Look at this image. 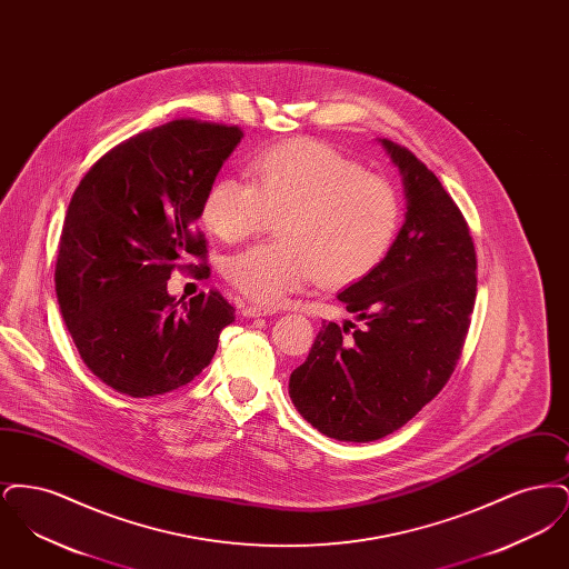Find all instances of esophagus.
Segmentation results:
<instances>
[{"label":"esophagus","instance_id":"34e87169","mask_svg":"<svg viewBox=\"0 0 569 569\" xmlns=\"http://www.w3.org/2000/svg\"><path fill=\"white\" fill-rule=\"evenodd\" d=\"M241 313H243L244 318H267V316H272L274 313V309L271 307H262V305H241Z\"/></svg>","mask_w":569,"mask_h":569}]
</instances>
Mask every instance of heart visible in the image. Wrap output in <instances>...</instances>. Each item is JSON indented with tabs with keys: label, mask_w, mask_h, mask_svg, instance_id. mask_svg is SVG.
I'll return each mask as SVG.
<instances>
[{
	"label": "heart",
	"mask_w": 569,
	"mask_h": 569,
	"mask_svg": "<svg viewBox=\"0 0 569 569\" xmlns=\"http://www.w3.org/2000/svg\"><path fill=\"white\" fill-rule=\"evenodd\" d=\"M251 181L221 177L202 198L200 217L223 243H243L281 219V243L258 244L223 262L228 283L260 305H279L313 277L339 288L367 277L399 230L395 186L313 140L262 151Z\"/></svg>",
	"instance_id": "heart-1"
}]
</instances>
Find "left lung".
<instances>
[{"mask_svg": "<svg viewBox=\"0 0 569 569\" xmlns=\"http://www.w3.org/2000/svg\"><path fill=\"white\" fill-rule=\"evenodd\" d=\"M378 142L401 172L406 221L378 269L337 297L360 328L322 326L290 376L298 413L353 443L395 433L439 395L457 367L478 286L476 249L455 200L413 153Z\"/></svg>", "mask_w": 569, "mask_h": 569, "instance_id": "obj_1", "label": "left lung"}]
</instances>
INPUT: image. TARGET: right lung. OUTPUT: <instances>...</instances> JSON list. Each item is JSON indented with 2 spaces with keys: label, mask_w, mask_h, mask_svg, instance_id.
<instances>
[{
  "label": "right lung",
  "mask_w": 569,
  "mask_h": 569,
  "mask_svg": "<svg viewBox=\"0 0 569 569\" xmlns=\"http://www.w3.org/2000/svg\"><path fill=\"white\" fill-rule=\"evenodd\" d=\"M241 138L232 126L170 121L110 149L70 200L54 267L59 311L87 369L121 395L190 383L234 322L219 292L186 302L166 281L193 267L190 256L204 260L196 219Z\"/></svg>",
  "instance_id": "obj_1"
}]
</instances>
